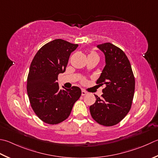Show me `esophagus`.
Here are the masks:
<instances>
[{"instance_id":"obj_1","label":"esophagus","mask_w":158,"mask_h":158,"mask_svg":"<svg viewBox=\"0 0 158 158\" xmlns=\"http://www.w3.org/2000/svg\"><path fill=\"white\" fill-rule=\"evenodd\" d=\"M85 94H87V92H86L85 90H83H83L81 91V95L82 96H85Z\"/></svg>"}]
</instances>
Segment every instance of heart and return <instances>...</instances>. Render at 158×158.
<instances>
[{"instance_id": "obj_1", "label": "heart", "mask_w": 158, "mask_h": 158, "mask_svg": "<svg viewBox=\"0 0 158 158\" xmlns=\"http://www.w3.org/2000/svg\"><path fill=\"white\" fill-rule=\"evenodd\" d=\"M88 57H98V55L97 53V52H91L88 55Z\"/></svg>"}]
</instances>
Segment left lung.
<instances>
[{"label":"left lung","instance_id":"obj_1","mask_svg":"<svg viewBox=\"0 0 158 158\" xmlns=\"http://www.w3.org/2000/svg\"><path fill=\"white\" fill-rule=\"evenodd\" d=\"M97 47L105 55L104 66L97 80L98 85H105L102 98L89 107L93 119L100 125L112 126L125 118L131 106L135 90V79L130 62L121 49L111 43Z\"/></svg>","mask_w":158,"mask_h":158}]
</instances>
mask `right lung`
Returning a JSON list of instances; mask_svg holds the SVG:
<instances>
[{"instance_id":"obj_1","label":"right lung","mask_w":158,"mask_h":158,"mask_svg":"<svg viewBox=\"0 0 158 158\" xmlns=\"http://www.w3.org/2000/svg\"><path fill=\"white\" fill-rule=\"evenodd\" d=\"M77 47L78 44L64 40H54L40 49L31 64L27 78L29 101L38 118L48 124L66 120L81 97L79 87L60 89L57 81L58 75L65 72L71 52Z\"/></svg>"}]
</instances>
